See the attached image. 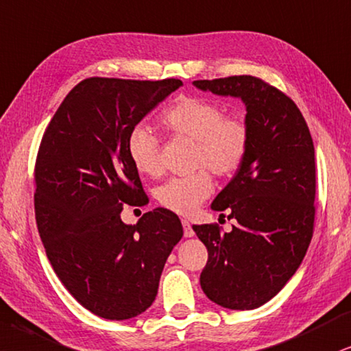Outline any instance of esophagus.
Segmentation results:
<instances>
[{"label": "esophagus", "mask_w": 351, "mask_h": 351, "mask_svg": "<svg viewBox=\"0 0 351 351\" xmlns=\"http://www.w3.org/2000/svg\"><path fill=\"white\" fill-rule=\"evenodd\" d=\"M181 223H183V228H184V237L186 238H193L194 237V230H193V227H191L189 221L183 220Z\"/></svg>", "instance_id": "obj_1"}]
</instances>
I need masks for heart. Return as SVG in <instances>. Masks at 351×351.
<instances>
[{"mask_svg":"<svg viewBox=\"0 0 351 351\" xmlns=\"http://www.w3.org/2000/svg\"><path fill=\"white\" fill-rule=\"evenodd\" d=\"M162 123L176 136L196 141L194 168H208L219 176L232 175L245 162L250 149V128L245 119L227 117L221 105L202 97H181L162 113ZM126 152L137 171L150 178L162 175L158 141L144 124L132 128ZM214 183L206 170L171 178L157 191L162 207L180 215L193 214L210 196Z\"/></svg>","mask_w":351,"mask_h":351,"instance_id":"heart-1","label":"heart"}]
</instances>
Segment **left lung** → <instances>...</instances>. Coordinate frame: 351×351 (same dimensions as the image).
<instances>
[{"mask_svg":"<svg viewBox=\"0 0 351 351\" xmlns=\"http://www.w3.org/2000/svg\"><path fill=\"white\" fill-rule=\"evenodd\" d=\"M194 87L245 104L250 149L212 210L237 220L232 232L193 225L208 261L201 274L207 298L228 309H256L272 300L313 238L316 165L308 124L295 101L252 76L194 81Z\"/></svg>","mask_w":351,"mask_h":351,"instance_id":"8db88e82","label":"left lung"}]
</instances>
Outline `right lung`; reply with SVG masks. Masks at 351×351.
Masks as SVG:
<instances>
[{"label":"right lung","mask_w":351,"mask_h":351,"mask_svg":"<svg viewBox=\"0 0 351 351\" xmlns=\"http://www.w3.org/2000/svg\"><path fill=\"white\" fill-rule=\"evenodd\" d=\"M183 82L90 77L66 95L35 165V217L66 290L95 316L124 321L150 308L162 270L183 238L178 215L158 207L128 225L123 204L144 206L126 139Z\"/></svg>","instance_id":"obj_1"}]
</instances>
